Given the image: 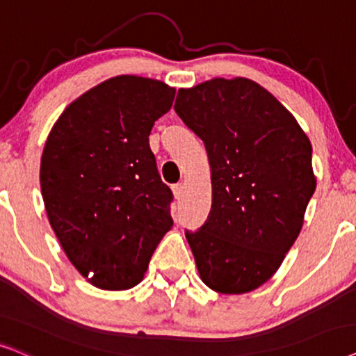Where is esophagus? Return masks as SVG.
Instances as JSON below:
<instances>
[{
    "label": "esophagus",
    "instance_id": "obj_1",
    "mask_svg": "<svg viewBox=\"0 0 356 356\" xmlns=\"http://www.w3.org/2000/svg\"><path fill=\"white\" fill-rule=\"evenodd\" d=\"M170 188H172V193H174L175 198H179V197L182 195V188H184L182 184H174V186L170 187Z\"/></svg>",
    "mask_w": 356,
    "mask_h": 356
}]
</instances>
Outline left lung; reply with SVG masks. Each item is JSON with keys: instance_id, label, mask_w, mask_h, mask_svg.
I'll return each instance as SVG.
<instances>
[{"instance_id": "left-lung-1", "label": "left lung", "mask_w": 356, "mask_h": 356, "mask_svg": "<svg viewBox=\"0 0 356 356\" xmlns=\"http://www.w3.org/2000/svg\"><path fill=\"white\" fill-rule=\"evenodd\" d=\"M174 111L205 143L213 202L186 229L198 273L211 290L241 295L277 272L316 191L312 146L296 118L245 78L181 89Z\"/></svg>"}]
</instances>
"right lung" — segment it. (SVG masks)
<instances>
[{
	"instance_id": "1",
	"label": "right lung",
	"mask_w": 356,
	"mask_h": 356,
	"mask_svg": "<svg viewBox=\"0 0 356 356\" xmlns=\"http://www.w3.org/2000/svg\"><path fill=\"white\" fill-rule=\"evenodd\" d=\"M174 96L156 79L117 76L71 102L47 138L40 188L50 226L70 262L102 290L140 283L172 227L174 195L148 136Z\"/></svg>"
}]
</instances>
